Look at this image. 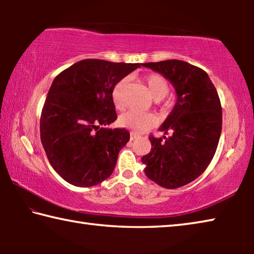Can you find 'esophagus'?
<instances>
[{
    "instance_id": "obj_1",
    "label": "esophagus",
    "mask_w": 254,
    "mask_h": 254,
    "mask_svg": "<svg viewBox=\"0 0 254 254\" xmlns=\"http://www.w3.org/2000/svg\"><path fill=\"white\" fill-rule=\"evenodd\" d=\"M137 137V135H135V134H133V133H131V136H130V139H131V141H133V140H135Z\"/></svg>"
}]
</instances>
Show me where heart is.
<instances>
[{"mask_svg":"<svg viewBox=\"0 0 254 254\" xmlns=\"http://www.w3.org/2000/svg\"><path fill=\"white\" fill-rule=\"evenodd\" d=\"M128 83L127 78H123L117 83L112 91V100L114 106L118 110H123L126 107V88ZM145 85H147L148 92L154 101H160L167 96L169 93V84L160 75H149L145 77ZM156 119L152 114L141 113L136 111H128L123 113L119 118V123L122 127L131 130L134 133H141L151 127Z\"/></svg>","mask_w":254,"mask_h":254,"instance_id":"obj_1","label":"heart"}]
</instances>
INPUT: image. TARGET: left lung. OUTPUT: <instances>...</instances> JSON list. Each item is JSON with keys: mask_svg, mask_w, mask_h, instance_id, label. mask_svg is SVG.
I'll return each mask as SVG.
<instances>
[{"mask_svg": "<svg viewBox=\"0 0 254 254\" xmlns=\"http://www.w3.org/2000/svg\"><path fill=\"white\" fill-rule=\"evenodd\" d=\"M174 86L177 100L160 127L170 136H149L151 151L141 158L144 174L163 188L185 186L204 173L217 149L222 107L208 75L183 60L142 64Z\"/></svg>", "mask_w": 254, "mask_h": 254, "instance_id": "left-lung-1", "label": "left lung"}]
</instances>
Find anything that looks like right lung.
<instances>
[{
  "label": "right lung",
  "instance_id": "obj_1",
  "mask_svg": "<svg viewBox=\"0 0 254 254\" xmlns=\"http://www.w3.org/2000/svg\"><path fill=\"white\" fill-rule=\"evenodd\" d=\"M140 64L84 59L56 77L40 119V137L57 174L74 186L92 187L110 177L126 128H109L118 119L112 91Z\"/></svg>",
  "mask_w": 254,
  "mask_h": 254
}]
</instances>
